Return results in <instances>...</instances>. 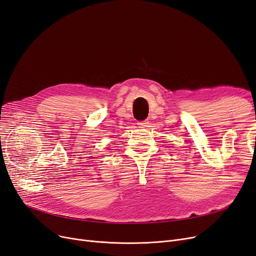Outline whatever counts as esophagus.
<instances>
[{"mask_svg": "<svg viewBox=\"0 0 256 256\" xmlns=\"http://www.w3.org/2000/svg\"><path fill=\"white\" fill-rule=\"evenodd\" d=\"M138 125L140 126V128H147L149 125V122H148V120H145L142 122H138Z\"/></svg>", "mask_w": 256, "mask_h": 256, "instance_id": "1", "label": "esophagus"}]
</instances>
